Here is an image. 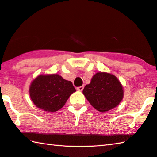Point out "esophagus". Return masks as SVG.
Listing matches in <instances>:
<instances>
[{"instance_id": "obj_1", "label": "esophagus", "mask_w": 157, "mask_h": 157, "mask_svg": "<svg viewBox=\"0 0 157 157\" xmlns=\"http://www.w3.org/2000/svg\"><path fill=\"white\" fill-rule=\"evenodd\" d=\"M83 89H84V86H82L77 88V90H78V91H82L83 90Z\"/></svg>"}]
</instances>
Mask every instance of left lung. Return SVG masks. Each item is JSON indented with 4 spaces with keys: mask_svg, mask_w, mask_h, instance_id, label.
<instances>
[{
    "mask_svg": "<svg viewBox=\"0 0 157 157\" xmlns=\"http://www.w3.org/2000/svg\"><path fill=\"white\" fill-rule=\"evenodd\" d=\"M82 93L91 106L101 113L117 106L124 94L123 86L117 78L106 72L95 73Z\"/></svg>",
    "mask_w": 157,
    "mask_h": 157,
    "instance_id": "1",
    "label": "left lung"
}]
</instances>
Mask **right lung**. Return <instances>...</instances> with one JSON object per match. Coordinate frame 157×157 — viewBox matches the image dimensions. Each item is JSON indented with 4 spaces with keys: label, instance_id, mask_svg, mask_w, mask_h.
Wrapping results in <instances>:
<instances>
[{
    "label": "right lung",
    "instance_id": "1",
    "mask_svg": "<svg viewBox=\"0 0 157 157\" xmlns=\"http://www.w3.org/2000/svg\"><path fill=\"white\" fill-rule=\"evenodd\" d=\"M72 82L58 74L40 75L31 82L29 95L36 107L47 112L59 110L75 92Z\"/></svg>",
    "mask_w": 157,
    "mask_h": 157
}]
</instances>
